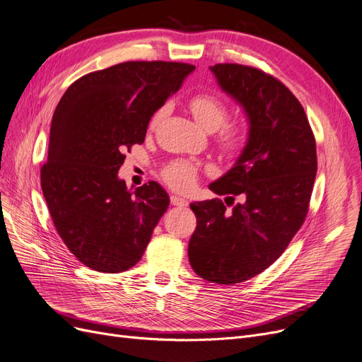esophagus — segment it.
Returning a JSON list of instances; mask_svg holds the SVG:
<instances>
[{"label":"esophagus","mask_w":362,"mask_h":362,"mask_svg":"<svg viewBox=\"0 0 362 362\" xmlns=\"http://www.w3.org/2000/svg\"><path fill=\"white\" fill-rule=\"evenodd\" d=\"M171 204L173 206H177V207H186L188 206V199H185V198H182V197H179V195H171Z\"/></svg>","instance_id":"34e87169"}]
</instances>
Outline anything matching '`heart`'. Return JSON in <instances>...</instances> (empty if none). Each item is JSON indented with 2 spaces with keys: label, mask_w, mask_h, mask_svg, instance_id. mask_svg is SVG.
<instances>
[{
  "label": "heart",
  "mask_w": 362,
  "mask_h": 362,
  "mask_svg": "<svg viewBox=\"0 0 362 362\" xmlns=\"http://www.w3.org/2000/svg\"><path fill=\"white\" fill-rule=\"evenodd\" d=\"M189 109L197 122L206 131H216L226 122L230 113L226 104L213 93H197L189 100ZM165 110V107H160L153 115L152 127L164 117ZM219 141L225 151L237 152L245 143V129L240 125H224L219 132ZM195 176L194 165L183 160L173 163L164 170L165 182L177 191H189L195 183Z\"/></svg>",
  "instance_id": "1"
}]
</instances>
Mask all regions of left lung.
Here are the masks:
<instances>
[{"label":"left lung","mask_w":362,"mask_h":362,"mask_svg":"<svg viewBox=\"0 0 362 362\" xmlns=\"http://www.w3.org/2000/svg\"><path fill=\"white\" fill-rule=\"evenodd\" d=\"M209 69L249 127L233 167L209 185L240 203L233 210L219 198L191 203L197 228L188 257L199 277L231 285L269 269L301 228L317 171L316 143L303 105L277 78L238 64Z\"/></svg>","instance_id":"1"}]
</instances>
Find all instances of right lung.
<instances>
[{"label":"right lung","instance_id":"right-lung-1","mask_svg":"<svg viewBox=\"0 0 362 362\" xmlns=\"http://www.w3.org/2000/svg\"><path fill=\"white\" fill-rule=\"evenodd\" d=\"M194 70L180 62H122L80 77L58 103L42 189L59 237L89 269L120 273L136 265L167 211L163 186L152 180L132 192L117 171Z\"/></svg>","mask_w":362,"mask_h":362}]
</instances>
